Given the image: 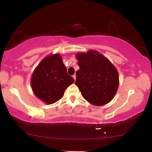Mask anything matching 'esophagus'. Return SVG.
<instances>
[{"instance_id":"esophagus-1","label":"esophagus","mask_w":152,"mask_h":152,"mask_svg":"<svg viewBox=\"0 0 152 152\" xmlns=\"http://www.w3.org/2000/svg\"><path fill=\"white\" fill-rule=\"evenodd\" d=\"M73 78H74V80H76V74L73 75Z\"/></svg>"}]
</instances>
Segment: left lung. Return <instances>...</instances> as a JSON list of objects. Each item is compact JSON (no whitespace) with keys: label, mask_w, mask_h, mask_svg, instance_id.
Here are the masks:
<instances>
[{"label":"left lung","mask_w":152,"mask_h":152,"mask_svg":"<svg viewBox=\"0 0 152 152\" xmlns=\"http://www.w3.org/2000/svg\"><path fill=\"white\" fill-rule=\"evenodd\" d=\"M75 84L83 97L91 104L102 106L114 98L118 86V74L106 57L96 50L78 53Z\"/></svg>","instance_id":"left-lung-1"}]
</instances>
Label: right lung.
Wrapping results in <instances>:
<instances>
[{
	"mask_svg": "<svg viewBox=\"0 0 152 152\" xmlns=\"http://www.w3.org/2000/svg\"><path fill=\"white\" fill-rule=\"evenodd\" d=\"M66 71L59 54L43 59L31 77V87L35 95L48 104L61 99L66 88L74 82Z\"/></svg>",
	"mask_w": 152,
	"mask_h": 152,
	"instance_id": "right-lung-1",
	"label": "right lung"
}]
</instances>
